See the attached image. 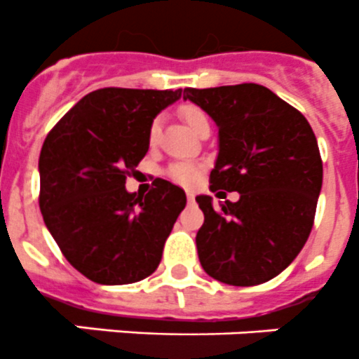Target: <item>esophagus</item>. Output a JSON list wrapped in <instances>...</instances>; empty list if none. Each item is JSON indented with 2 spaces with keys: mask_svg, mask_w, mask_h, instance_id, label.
Here are the masks:
<instances>
[{
  "mask_svg": "<svg viewBox=\"0 0 359 359\" xmlns=\"http://www.w3.org/2000/svg\"><path fill=\"white\" fill-rule=\"evenodd\" d=\"M187 199H189V203H194V199H196V194H194L192 190H189V192H187Z\"/></svg>",
  "mask_w": 359,
  "mask_h": 359,
  "instance_id": "esophagus-1",
  "label": "esophagus"
}]
</instances>
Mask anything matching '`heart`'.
<instances>
[{"label": "heart", "mask_w": 359, "mask_h": 359, "mask_svg": "<svg viewBox=\"0 0 359 359\" xmlns=\"http://www.w3.org/2000/svg\"><path fill=\"white\" fill-rule=\"evenodd\" d=\"M180 114L185 119V123L196 131V128L206 121V114L201 110V108L194 107V104H183L180 108ZM158 130H160V119H154L149 126V142L153 144L158 137ZM203 165L197 162H190V160H180V162L170 163L169 169H167V176L172 180L174 183L183 187H192L196 185L199 176H201Z\"/></svg>", "instance_id": "1"}]
</instances>
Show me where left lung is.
<instances>
[{
    "mask_svg": "<svg viewBox=\"0 0 359 359\" xmlns=\"http://www.w3.org/2000/svg\"><path fill=\"white\" fill-rule=\"evenodd\" d=\"M183 100L201 107L219 128L210 190L240 194L220 210L210 196L196 197L205 213L196 236L199 262L206 274L233 287L269 281L294 262L313 228L322 189L313 130L263 85L185 88Z\"/></svg>",
    "mask_w": 359,
    "mask_h": 359,
    "instance_id": "obj_1",
    "label": "left lung"
}]
</instances>
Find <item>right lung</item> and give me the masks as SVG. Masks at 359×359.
Returning a JSON list of instances; mask_svg holds the SVG:
<instances>
[{"label":"right lung","instance_id":"right-lung-1","mask_svg":"<svg viewBox=\"0 0 359 359\" xmlns=\"http://www.w3.org/2000/svg\"><path fill=\"white\" fill-rule=\"evenodd\" d=\"M177 90L108 87L81 97L46 137L39 158L46 228L72 267L100 285H128L156 271L187 205L156 177L146 196L126 177L149 149V126Z\"/></svg>","mask_w":359,"mask_h":359}]
</instances>
